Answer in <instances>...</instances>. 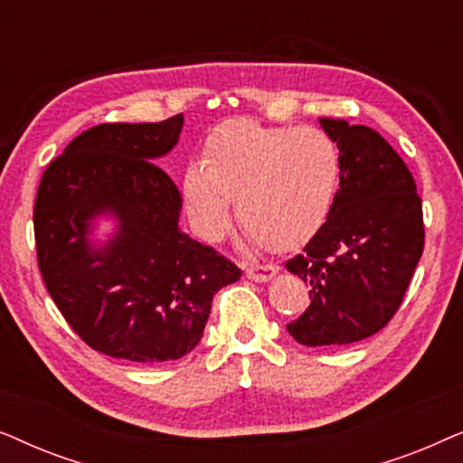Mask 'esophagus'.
<instances>
[{"mask_svg":"<svg viewBox=\"0 0 463 463\" xmlns=\"http://www.w3.org/2000/svg\"><path fill=\"white\" fill-rule=\"evenodd\" d=\"M278 274V268L276 265H246V278L249 280H255V282H268L271 280Z\"/></svg>","mask_w":463,"mask_h":463,"instance_id":"esophagus-1","label":"esophagus"}]
</instances>
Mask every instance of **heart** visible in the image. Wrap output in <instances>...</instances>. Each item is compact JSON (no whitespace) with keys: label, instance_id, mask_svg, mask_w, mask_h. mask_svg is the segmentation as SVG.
<instances>
[{"label":"heart","instance_id":"heart-1","mask_svg":"<svg viewBox=\"0 0 463 463\" xmlns=\"http://www.w3.org/2000/svg\"><path fill=\"white\" fill-rule=\"evenodd\" d=\"M339 173V149L326 132L230 122L208 138L204 162L187 166L183 198L202 238L223 236L236 198L252 240L290 246L325 223Z\"/></svg>","mask_w":463,"mask_h":463}]
</instances>
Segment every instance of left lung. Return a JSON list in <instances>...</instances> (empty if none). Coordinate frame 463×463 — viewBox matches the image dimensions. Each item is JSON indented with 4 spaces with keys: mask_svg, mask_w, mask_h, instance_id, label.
I'll return each mask as SVG.
<instances>
[{
    "mask_svg": "<svg viewBox=\"0 0 463 463\" xmlns=\"http://www.w3.org/2000/svg\"><path fill=\"white\" fill-rule=\"evenodd\" d=\"M337 143L341 173L328 217L287 269L309 284V306L287 326L301 345L371 337L401 307L423 252L413 175L369 126L320 118Z\"/></svg>",
    "mask_w": 463,
    "mask_h": 463,
    "instance_id": "1",
    "label": "left lung"
}]
</instances>
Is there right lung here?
Here are the masks:
<instances>
[{
  "label": "right lung",
  "mask_w": 463,
  "mask_h": 463,
  "mask_svg": "<svg viewBox=\"0 0 463 463\" xmlns=\"http://www.w3.org/2000/svg\"><path fill=\"white\" fill-rule=\"evenodd\" d=\"M183 116L99 124L50 162L37 189V265L56 307L92 350L130 363L179 360L200 344L219 288L242 271L179 230L181 194L156 166ZM99 216L118 225L103 245Z\"/></svg>",
  "instance_id": "obj_1"
}]
</instances>
